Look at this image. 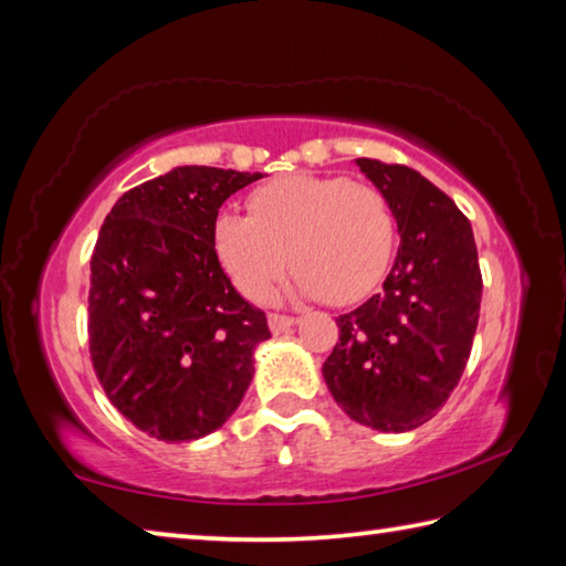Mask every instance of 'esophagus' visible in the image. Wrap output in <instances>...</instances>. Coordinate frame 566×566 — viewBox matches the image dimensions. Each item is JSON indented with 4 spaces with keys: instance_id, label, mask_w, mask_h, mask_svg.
Instances as JSON below:
<instances>
[{
    "instance_id": "1",
    "label": "esophagus",
    "mask_w": 566,
    "mask_h": 566,
    "mask_svg": "<svg viewBox=\"0 0 566 566\" xmlns=\"http://www.w3.org/2000/svg\"><path fill=\"white\" fill-rule=\"evenodd\" d=\"M294 324H296V317H290V314H280V312L270 314V329L274 334H282L290 327H294Z\"/></svg>"
}]
</instances>
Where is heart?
I'll return each instance as SVG.
<instances>
[{"label":"heart","mask_w":566,"mask_h":566,"mask_svg":"<svg viewBox=\"0 0 566 566\" xmlns=\"http://www.w3.org/2000/svg\"><path fill=\"white\" fill-rule=\"evenodd\" d=\"M397 219L385 191L347 177L290 175L249 195V214L214 222V252L244 296L262 302L296 272L294 292L354 304L385 280Z\"/></svg>","instance_id":"b5f03b06"}]
</instances>
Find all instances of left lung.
<instances>
[{
	"label": "left lung",
	"instance_id": "1",
	"mask_svg": "<svg viewBox=\"0 0 566 566\" xmlns=\"http://www.w3.org/2000/svg\"><path fill=\"white\" fill-rule=\"evenodd\" d=\"M385 191L401 244L381 292L339 314L324 361L332 397L379 432L432 419L459 385L479 322L482 272L469 219L442 189L405 165L357 159Z\"/></svg>",
	"mask_w": 566,
	"mask_h": 566
}]
</instances>
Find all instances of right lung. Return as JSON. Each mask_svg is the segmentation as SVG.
Instances as JSON below:
<instances>
[{"instance_id": "obj_1", "label": "right lung", "mask_w": 566, "mask_h": 566, "mask_svg": "<svg viewBox=\"0 0 566 566\" xmlns=\"http://www.w3.org/2000/svg\"><path fill=\"white\" fill-rule=\"evenodd\" d=\"M260 171L177 167L134 187L92 252L90 354L104 395L134 427L189 442L232 417L254 375L266 314L239 296L214 222Z\"/></svg>"}]
</instances>
